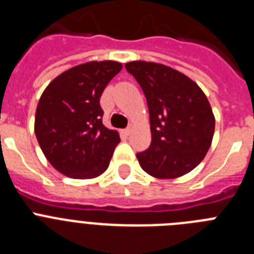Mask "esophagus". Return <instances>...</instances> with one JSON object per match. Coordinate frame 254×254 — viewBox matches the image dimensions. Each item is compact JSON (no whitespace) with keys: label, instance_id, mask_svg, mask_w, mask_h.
<instances>
[{"label":"esophagus","instance_id":"obj_1","mask_svg":"<svg viewBox=\"0 0 254 254\" xmlns=\"http://www.w3.org/2000/svg\"><path fill=\"white\" fill-rule=\"evenodd\" d=\"M131 131H132V128L131 127H128V128H126V129H123V133L126 134V136H128L129 133H131Z\"/></svg>","mask_w":254,"mask_h":254}]
</instances>
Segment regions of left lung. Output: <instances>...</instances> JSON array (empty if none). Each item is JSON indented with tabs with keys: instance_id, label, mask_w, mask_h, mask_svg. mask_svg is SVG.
I'll use <instances>...</instances> for the list:
<instances>
[{
	"instance_id": "left-lung-1",
	"label": "left lung",
	"mask_w": 254,
	"mask_h": 254,
	"mask_svg": "<svg viewBox=\"0 0 254 254\" xmlns=\"http://www.w3.org/2000/svg\"><path fill=\"white\" fill-rule=\"evenodd\" d=\"M126 69L146 96L151 143L136 154L147 174L159 179L185 176L205 158L212 142L215 117L201 87L165 64L132 61Z\"/></svg>"
}]
</instances>
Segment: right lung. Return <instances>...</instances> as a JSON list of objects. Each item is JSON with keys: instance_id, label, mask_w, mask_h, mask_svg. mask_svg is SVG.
<instances>
[{"instance_id": "obj_1", "label": "right lung", "mask_w": 254, "mask_h": 254, "mask_svg": "<svg viewBox=\"0 0 254 254\" xmlns=\"http://www.w3.org/2000/svg\"><path fill=\"white\" fill-rule=\"evenodd\" d=\"M121 69L116 61L78 64L57 76L40 96L35 136L52 167L69 178H95L109 165L121 138L103 125L100 96Z\"/></svg>"}]
</instances>
